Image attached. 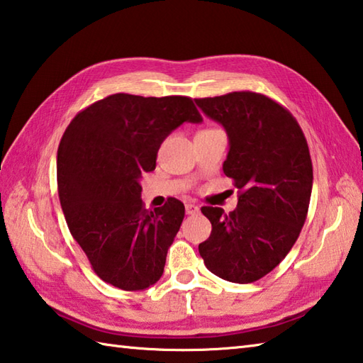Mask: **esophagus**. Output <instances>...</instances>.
Returning <instances> with one entry per match:
<instances>
[{
  "instance_id": "1",
  "label": "esophagus",
  "mask_w": 363,
  "mask_h": 363,
  "mask_svg": "<svg viewBox=\"0 0 363 363\" xmlns=\"http://www.w3.org/2000/svg\"><path fill=\"white\" fill-rule=\"evenodd\" d=\"M184 210H186V214H196L201 208H199V206L194 203H186L184 205Z\"/></svg>"
}]
</instances>
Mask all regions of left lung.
<instances>
[{
    "mask_svg": "<svg viewBox=\"0 0 363 363\" xmlns=\"http://www.w3.org/2000/svg\"><path fill=\"white\" fill-rule=\"evenodd\" d=\"M196 105L224 127L223 171L241 191L232 213L203 206L213 228L199 254L218 277L255 282L284 260L306 223L313 184L307 140L294 117L262 94L232 92Z\"/></svg>",
    "mask_w": 363,
    "mask_h": 363,
    "instance_id": "left-lung-1",
    "label": "left lung"
}]
</instances>
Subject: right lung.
<instances>
[{"label":"right lung","instance_id":"add662e5","mask_svg":"<svg viewBox=\"0 0 363 363\" xmlns=\"http://www.w3.org/2000/svg\"><path fill=\"white\" fill-rule=\"evenodd\" d=\"M201 123L188 97L114 94L81 111L57 149L59 201L69 230L106 284L139 291L157 284L184 218L171 199L149 211L140 179L182 123Z\"/></svg>","mask_w":363,"mask_h":363}]
</instances>
